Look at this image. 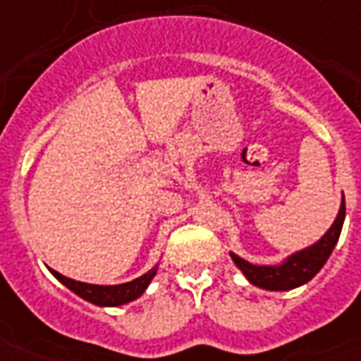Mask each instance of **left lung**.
<instances>
[{"label":"left lung","instance_id":"left-lung-1","mask_svg":"<svg viewBox=\"0 0 361 361\" xmlns=\"http://www.w3.org/2000/svg\"><path fill=\"white\" fill-rule=\"evenodd\" d=\"M344 216H346V204H344V195H342L341 211H338V216L333 222V226L329 228V232L317 243H313L311 247L290 255L282 265L259 267L251 265L250 261L238 257L234 253H230V257L234 259V263L245 274V279L250 280L251 284H255V286L265 288V290H274V292L302 286V284L310 282L321 271V267L325 265L329 255L333 253L334 245H336L338 238H341Z\"/></svg>","mask_w":361,"mask_h":361}]
</instances>
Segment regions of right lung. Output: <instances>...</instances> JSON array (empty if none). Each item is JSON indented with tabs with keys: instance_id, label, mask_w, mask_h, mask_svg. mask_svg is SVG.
Here are the masks:
<instances>
[{
	"instance_id": "add662e5",
	"label": "right lung",
	"mask_w": 361,
	"mask_h": 361,
	"mask_svg": "<svg viewBox=\"0 0 361 361\" xmlns=\"http://www.w3.org/2000/svg\"><path fill=\"white\" fill-rule=\"evenodd\" d=\"M50 272L59 280L63 282L69 290H73L75 294L81 295L82 300H87L90 303H96V305H123V303H129L137 300L139 295L147 290V286L150 284L152 276L157 274V267L149 271L147 274H142L139 279L131 280V282H126V284H116V286H98V284H87V282H79V280L67 279L63 274H59L58 271Z\"/></svg>"
}]
</instances>
